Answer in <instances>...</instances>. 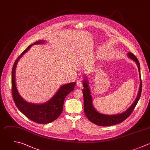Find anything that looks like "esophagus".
<instances>
[{
  "mask_svg": "<svg viewBox=\"0 0 150 150\" xmlns=\"http://www.w3.org/2000/svg\"><path fill=\"white\" fill-rule=\"evenodd\" d=\"M76 85L78 87H82V81L81 80H80V79L76 81Z\"/></svg>",
  "mask_w": 150,
  "mask_h": 150,
  "instance_id": "obj_1",
  "label": "esophagus"
}]
</instances>
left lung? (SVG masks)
<instances>
[{"mask_svg": "<svg viewBox=\"0 0 150 150\" xmlns=\"http://www.w3.org/2000/svg\"><path fill=\"white\" fill-rule=\"evenodd\" d=\"M127 56L131 59L133 60L136 63L138 67L140 75L139 76L140 79V85L139 93L136 100L130 106V107L128 108V109H127L125 112L118 115H107L100 113L97 112L94 108L92 104V97L91 96V91L89 87V82L87 78L85 77V79H83V86L84 88L82 89V92L83 95L84 112L89 120L96 125L100 126H109L122 123L130 116L139 102V100L141 96L142 89V81L140 75V65L138 59L133 54H132V52H128Z\"/></svg>", "mask_w": 150, "mask_h": 150, "instance_id": "obj_1", "label": "left lung"}]
</instances>
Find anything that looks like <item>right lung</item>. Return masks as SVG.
Returning <instances> with one entry per match:
<instances>
[{
  "label": "right lung",
  "instance_id": "1",
  "mask_svg": "<svg viewBox=\"0 0 150 150\" xmlns=\"http://www.w3.org/2000/svg\"><path fill=\"white\" fill-rule=\"evenodd\" d=\"M44 40H40L30 45L16 59L11 72L12 96L18 109L30 120L39 123L47 124L56 120L61 114L63 110L64 100L66 96L75 88L76 82L65 84L60 87L55 95L48 102L42 104H34L26 102L20 95L16 85L15 71L17 64L21 57L33 46L35 44H45Z\"/></svg>",
  "mask_w": 150,
  "mask_h": 150
}]
</instances>
